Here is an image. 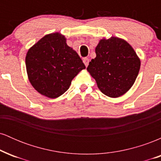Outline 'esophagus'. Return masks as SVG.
I'll use <instances>...</instances> for the list:
<instances>
[{
	"instance_id": "obj_1",
	"label": "esophagus",
	"mask_w": 161,
	"mask_h": 161,
	"mask_svg": "<svg viewBox=\"0 0 161 161\" xmlns=\"http://www.w3.org/2000/svg\"><path fill=\"white\" fill-rule=\"evenodd\" d=\"M83 63H84L85 65H86V66H88V64H89V60H88V58H87V57H86V58L83 59Z\"/></svg>"
}]
</instances>
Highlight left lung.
Listing matches in <instances>:
<instances>
[{
  "mask_svg": "<svg viewBox=\"0 0 161 161\" xmlns=\"http://www.w3.org/2000/svg\"><path fill=\"white\" fill-rule=\"evenodd\" d=\"M95 53L87 70L99 89L110 97L124 95L134 84L141 66L134 49L125 40L111 37L100 41Z\"/></svg>",
  "mask_w": 161,
  "mask_h": 161,
  "instance_id": "obj_1",
  "label": "left lung"
}]
</instances>
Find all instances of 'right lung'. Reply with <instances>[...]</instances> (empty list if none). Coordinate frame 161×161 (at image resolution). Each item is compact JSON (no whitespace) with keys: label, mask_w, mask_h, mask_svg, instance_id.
<instances>
[{"label":"right lung","mask_w":161,"mask_h":161,"mask_svg":"<svg viewBox=\"0 0 161 161\" xmlns=\"http://www.w3.org/2000/svg\"><path fill=\"white\" fill-rule=\"evenodd\" d=\"M25 66L29 82L37 92L56 98L68 90L86 66L60 33L47 35L28 51Z\"/></svg>","instance_id":"right-lung-1"}]
</instances>
